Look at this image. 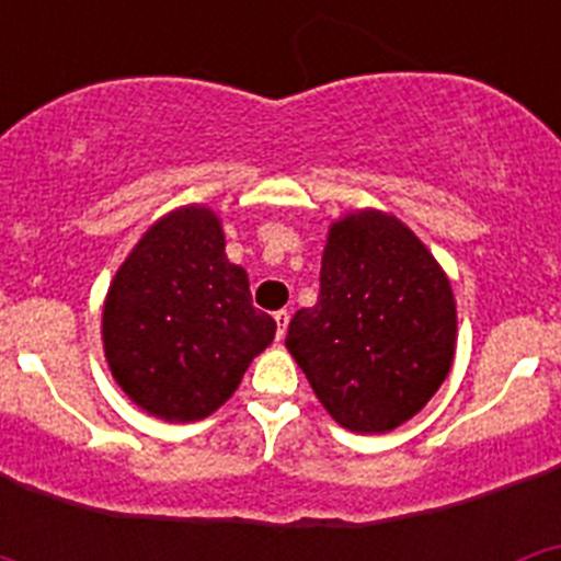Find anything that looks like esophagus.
Wrapping results in <instances>:
<instances>
[{"label":"esophagus","instance_id":"obj_1","mask_svg":"<svg viewBox=\"0 0 561 561\" xmlns=\"http://www.w3.org/2000/svg\"><path fill=\"white\" fill-rule=\"evenodd\" d=\"M275 323H277V340H284L286 329H289V311L286 309L275 311Z\"/></svg>","mask_w":561,"mask_h":561}]
</instances>
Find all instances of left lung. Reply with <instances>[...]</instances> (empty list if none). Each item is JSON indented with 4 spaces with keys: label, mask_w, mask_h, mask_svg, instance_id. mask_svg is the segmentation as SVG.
Returning <instances> with one entry per match:
<instances>
[{
    "label": "left lung",
    "mask_w": 561,
    "mask_h": 561,
    "mask_svg": "<svg viewBox=\"0 0 561 561\" xmlns=\"http://www.w3.org/2000/svg\"><path fill=\"white\" fill-rule=\"evenodd\" d=\"M458 314L449 277L408 225L381 210L334 221L320 295L289 323L286 348L331 419L390 433L447 379Z\"/></svg>",
    "instance_id": "left-lung-1"
}]
</instances>
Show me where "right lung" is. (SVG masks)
<instances>
[{
  "label": "right lung",
  "instance_id": "obj_1",
  "mask_svg": "<svg viewBox=\"0 0 561 561\" xmlns=\"http://www.w3.org/2000/svg\"><path fill=\"white\" fill-rule=\"evenodd\" d=\"M275 329L252 306L247 272L227 261L219 216L202 205L153 221L103 304L114 381L137 408L165 421L219 410Z\"/></svg>",
  "mask_w": 561,
  "mask_h": 561
}]
</instances>
